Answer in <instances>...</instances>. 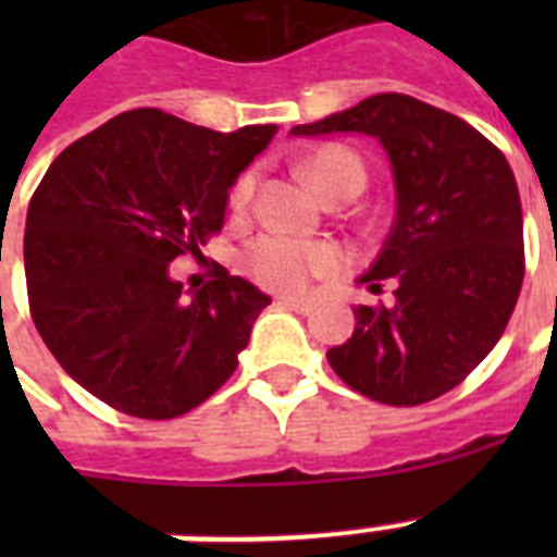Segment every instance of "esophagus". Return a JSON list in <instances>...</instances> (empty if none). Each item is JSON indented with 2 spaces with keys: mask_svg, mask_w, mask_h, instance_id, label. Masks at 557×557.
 Listing matches in <instances>:
<instances>
[{
  "mask_svg": "<svg viewBox=\"0 0 557 557\" xmlns=\"http://www.w3.org/2000/svg\"><path fill=\"white\" fill-rule=\"evenodd\" d=\"M280 306H286V309L297 314H309L314 309L312 300H306V297H280Z\"/></svg>",
  "mask_w": 557,
  "mask_h": 557,
  "instance_id": "obj_1",
  "label": "esophagus"
}]
</instances>
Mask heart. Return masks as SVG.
Returning a JSON list of instances; mask_svg holds the SVG:
<instances>
[{"instance_id": "obj_1", "label": "heart", "mask_w": 557, "mask_h": 557, "mask_svg": "<svg viewBox=\"0 0 557 557\" xmlns=\"http://www.w3.org/2000/svg\"><path fill=\"white\" fill-rule=\"evenodd\" d=\"M306 178L312 182L314 190L332 196L341 187H352L356 193L364 190L367 168L361 156L347 147H321L304 161ZM253 173L245 170L227 193V205L234 213H243L253 196ZM344 265V251L338 245L323 243V239H300L286 231H269L257 236L245 248V271L251 274L260 286L277 288V292H300L312 280L330 277Z\"/></svg>"}]
</instances>
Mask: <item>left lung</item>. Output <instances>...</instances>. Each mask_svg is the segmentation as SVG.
I'll return each instance as SVG.
<instances>
[{"mask_svg": "<svg viewBox=\"0 0 557 557\" xmlns=\"http://www.w3.org/2000/svg\"><path fill=\"white\" fill-rule=\"evenodd\" d=\"M364 133L387 150L396 219L361 283L393 306H356V332L326 352L341 381L393 407L424 405L474 370L523 286V213L509 161L485 135L410 95H372L292 135Z\"/></svg>", "mask_w": 557, "mask_h": 557, "instance_id": "left-lung-1", "label": "left lung"}]
</instances>
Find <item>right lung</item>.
<instances>
[{"label": "right lung", "instance_id": "obj_1", "mask_svg": "<svg viewBox=\"0 0 557 557\" xmlns=\"http://www.w3.org/2000/svg\"><path fill=\"white\" fill-rule=\"evenodd\" d=\"M274 133H213L133 109L51 161L25 219L28 306L51 356L91 396L176 419L231 379L271 297L225 269L187 297L170 262L222 231L227 190Z\"/></svg>", "mask_w": 557, "mask_h": 557}]
</instances>
